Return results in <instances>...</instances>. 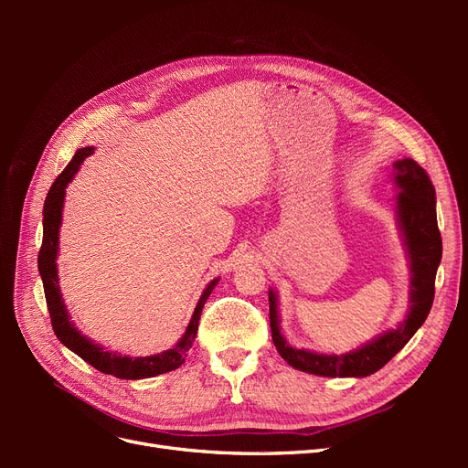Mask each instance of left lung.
<instances>
[{"label": "left lung", "mask_w": 468, "mask_h": 468, "mask_svg": "<svg viewBox=\"0 0 468 468\" xmlns=\"http://www.w3.org/2000/svg\"><path fill=\"white\" fill-rule=\"evenodd\" d=\"M392 183L399 195L394 197V217L399 226L410 265V306L404 320L387 332L378 334L361 347L342 353H318L292 347L281 332L279 296L269 289V322L279 356L291 367L318 377H369L382 369L426 322L435 294V273L441 261V234L437 229L435 189L431 179L412 158L392 164Z\"/></svg>", "instance_id": "obj_1"}]
</instances>
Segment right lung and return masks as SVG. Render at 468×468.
Returning <instances> with one entry per match:
<instances>
[{"mask_svg": "<svg viewBox=\"0 0 468 468\" xmlns=\"http://www.w3.org/2000/svg\"><path fill=\"white\" fill-rule=\"evenodd\" d=\"M93 154V146L80 148L72 162L66 165L64 172L56 177L52 187L47 195L45 208H42V246L38 251V273L42 279V287H45V296L48 304V313L52 320V330L56 337L60 339L69 351H74L83 361H88L97 371L105 375H112L117 378L126 380H138V378H150L158 377L162 373L176 371L177 367L183 365L187 357V351L195 342L197 330H199V318L203 313V306L210 296L212 289L217 287L218 277L212 279L207 289L203 291L199 303L195 306V313L189 320V325L186 334L181 335L179 342L162 353L146 357H131L121 356L117 351H107L103 346L95 344L93 339L83 335L76 324L69 318L68 308L64 304L62 292H60V279H58V250H60V226H62V210H64V199H66V187L68 183L74 179V176L80 172V165L88 155Z\"/></svg>", "mask_w": 468, "mask_h": 468, "instance_id": "add662e5", "label": "right lung"}]
</instances>
